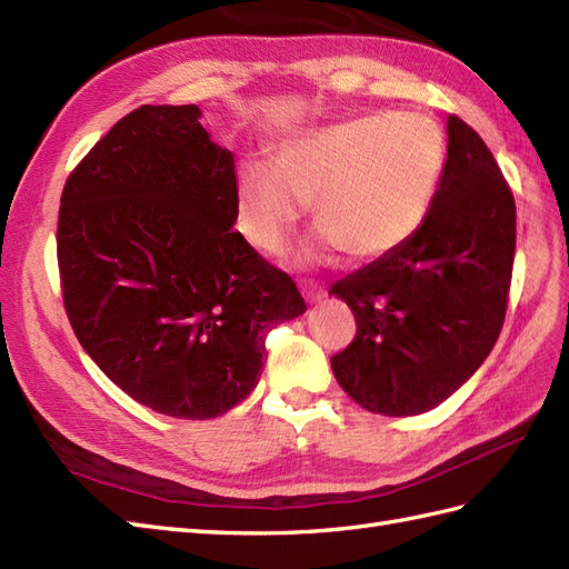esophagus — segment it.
I'll return each instance as SVG.
<instances>
[{
    "instance_id": "obj_1",
    "label": "esophagus",
    "mask_w": 569,
    "mask_h": 569,
    "mask_svg": "<svg viewBox=\"0 0 569 569\" xmlns=\"http://www.w3.org/2000/svg\"><path fill=\"white\" fill-rule=\"evenodd\" d=\"M302 296L308 298L310 302H319L327 296V290L322 286H317V283H308V286H302Z\"/></svg>"
}]
</instances>
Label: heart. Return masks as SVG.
<instances>
[{
	"instance_id": "1",
	"label": "heart",
	"mask_w": 569,
	"mask_h": 569,
	"mask_svg": "<svg viewBox=\"0 0 569 569\" xmlns=\"http://www.w3.org/2000/svg\"><path fill=\"white\" fill-rule=\"evenodd\" d=\"M445 163L447 137L426 114L375 112L319 127L283 143L276 166L240 168L238 228L276 257L312 199L327 250L382 259L426 223Z\"/></svg>"
}]
</instances>
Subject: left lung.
<instances>
[{
	"label": "left lung",
	"instance_id": "left-lung-1",
	"mask_svg": "<svg viewBox=\"0 0 569 569\" xmlns=\"http://www.w3.org/2000/svg\"><path fill=\"white\" fill-rule=\"evenodd\" d=\"M447 163L426 223L395 254L331 286L356 337L331 356L362 409L416 416L469 380L498 341L512 283L517 207L486 141L447 118Z\"/></svg>",
	"mask_w": 569,
	"mask_h": 569
}]
</instances>
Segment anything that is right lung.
<instances>
[{
    "mask_svg": "<svg viewBox=\"0 0 569 569\" xmlns=\"http://www.w3.org/2000/svg\"><path fill=\"white\" fill-rule=\"evenodd\" d=\"M197 106H141L64 182L62 300L83 351L149 409L216 418L259 382L296 281L232 230L236 163Z\"/></svg>",
    "mask_w": 569,
    "mask_h": 569,
    "instance_id": "obj_1",
    "label": "right lung"
}]
</instances>
